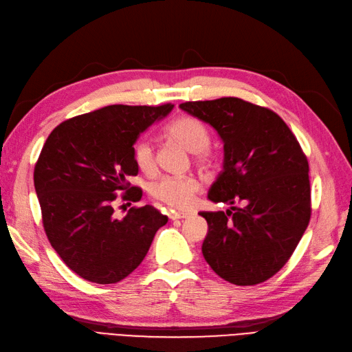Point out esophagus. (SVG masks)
Masks as SVG:
<instances>
[{
  "label": "esophagus",
  "instance_id": "esophagus-1",
  "mask_svg": "<svg viewBox=\"0 0 352 352\" xmlns=\"http://www.w3.org/2000/svg\"><path fill=\"white\" fill-rule=\"evenodd\" d=\"M188 217H190V213H187V212H174V213L169 214V218H171L173 221L184 219V218H188Z\"/></svg>",
  "mask_w": 352,
  "mask_h": 352
}]
</instances>
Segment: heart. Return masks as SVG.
Listing matches in <instances>:
<instances>
[{"mask_svg":"<svg viewBox=\"0 0 352 352\" xmlns=\"http://www.w3.org/2000/svg\"><path fill=\"white\" fill-rule=\"evenodd\" d=\"M166 133L184 149L195 153V164L201 171H209L217 164V156L209 149L210 131L200 120L190 116L178 117L169 124ZM134 162L144 174L156 171V156L151 140L142 139L134 146ZM197 191L199 183L195 178L165 177L151 187V196L169 208L187 209Z\"/></svg>","mask_w":352,"mask_h":352,"instance_id":"1","label":"heart"}]
</instances>
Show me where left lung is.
Instances as JSON below:
<instances>
[{
    "label": "left lung",
    "mask_w": 352,
    "mask_h": 352,
    "mask_svg": "<svg viewBox=\"0 0 352 352\" xmlns=\"http://www.w3.org/2000/svg\"><path fill=\"white\" fill-rule=\"evenodd\" d=\"M179 108L210 124L223 142V169L208 197L231 209L200 212L209 225L203 256L234 285L262 283L285 266L309 226L307 156L269 108L231 96Z\"/></svg>",
    "instance_id": "1"
}]
</instances>
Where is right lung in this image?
<instances>
[{
	"label": "right lung",
	"instance_id": "obj_1",
	"mask_svg": "<svg viewBox=\"0 0 352 352\" xmlns=\"http://www.w3.org/2000/svg\"><path fill=\"white\" fill-rule=\"evenodd\" d=\"M174 105H109L63 121L45 142L33 171L45 234L74 274L95 283L129 276L147 254L168 217L153 206H133L117 219V191L139 201L142 188L134 147L139 134Z\"/></svg>",
	"mask_w": 352,
	"mask_h": 352
}]
</instances>
